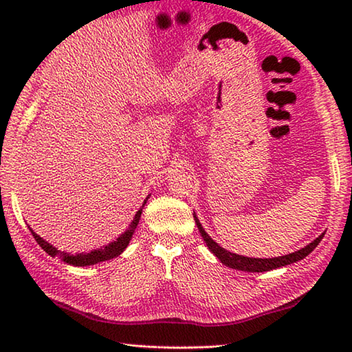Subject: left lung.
Masks as SVG:
<instances>
[{
    "label": "left lung",
    "mask_w": 352,
    "mask_h": 352,
    "mask_svg": "<svg viewBox=\"0 0 352 352\" xmlns=\"http://www.w3.org/2000/svg\"><path fill=\"white\" fill-rule=\"evenodd\" d=\"M193 219H195L197 227L199 230L201 236H203L206 245L208 246V250H210L214 256L221 260V263L231 267V269H237V271H245V272H266V271H272V269H276V267L296 263V261H300V260L307 257L309 254L319 245V242L322 241V237L325 234V233H322L307 246H304V248L298 250L295 252H290V254H287V256L274 257V258H256V257L239 256V254L230 252L226 248H222L221 245L216 243L213 239L206 233V230L203 228V226H201V222L197 218L195 212H193Z\"/></svg>",
    "instance_id": "obj_1"
}]
</instances>
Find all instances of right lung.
<instances>
[{
    "instance_id": "obj_1",
    "label": "right lung",
    "mask_w": 352,
    "mask_h": 352,
    "mask_svg": "<svg viewBox=\"0 0 352 352\" xmlns=\"http://www.w3.org/2000/svg\"><path fill=\"white\" fill-rule=\"evenodd\" d=\"M148 198H149V195L145 198L144 204H142V207L136 212V214H134V218H133L131 223L129 226V228H126L124 233L116 239V241L110 242L106 246H101V248L92 250L91 252L71 254V252L60 251V250H57L56 246H52L51 243H48L43 237H41L39 234H36L34 231L32 230V227L28 226V228H30V231H32V234L34 236L36 242L39 243L42 246V250L47 252V254H50L51 257H58L62 261H65V263L72 265V266H91V265H96V263H101V261H107V260H111V258H115L118 256H121V254L124 252V250L126 248V246H129L131 237L134 234V230H136L138 223H139L140 214H142V208L145 207Z\"/></svg>"
}]
</instances>
